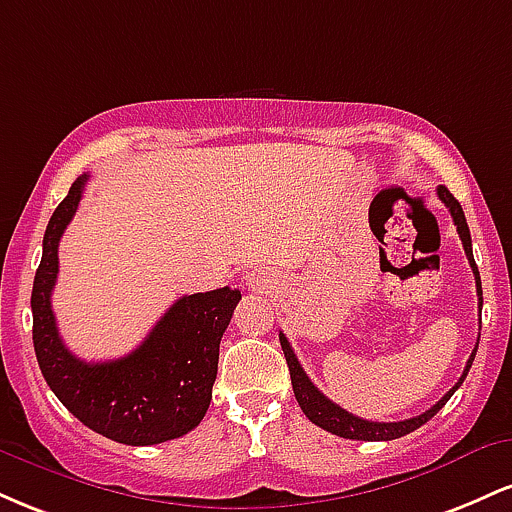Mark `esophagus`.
<instances>
[{"instance_id":"1","label":"esophagus","mask_w":512,"mask_h":512,"mask_svg":"<svg viewBox=\"0 0 512 512\" xmlns=\"http://www.w3.org/2000/svg\"><path fill=\"white\" fill-rule=\"evenodd\" d=\"M248 286H250V289L264 291V289H269V281L264 279V276H262L260 272H255V274L248 276Z\"/></svg>"}]
</instances>
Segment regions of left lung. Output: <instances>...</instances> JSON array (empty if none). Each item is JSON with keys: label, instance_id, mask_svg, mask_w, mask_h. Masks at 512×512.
<instances>
[{"label": "left lung", "instance_id": "obj_1", "mask_svg": "<svg viewBox=\"0 0 512 512\" xmlns=\"http://www.w3.org/2000/svg\"><path fill=\"white\" fill-rule=\"evenodd\" d=\"M438 197L443 199L445 207L450 209L452 221H455L457 233H460L464 255H467L469 267H472V272H474V281H477L479 313H481V305H484V298H481V279H479L477 262H474V255H472V236H469L467 219H464V211H462V207H460V202H457V199L450 195L448 187L438 185ZM279 342H281V349H284L286 363H289L293 395H296V399H298V407L303 409V414L308 416V419L313 421L315 426L325 428V431L334 433V436L349 438V440H395V438L407 436V433H411V431H416V428L424 426L426 421H431L433 416H436L438 411L445 407V402H448V399H450L452 395H455L457 387H460V385L464 383V378H467L469 368H472L474 356H477V346H479V344L474 346L472 356H469L467 366H464L462 378L457 380L455 387H452L448 395L440 397L438 402L433 404L431 409L424 411V414L411 416V419H404V421H390V424H385V421H366V419H361V416L349 414V411L339 407V404H334L332 399H327L325 395H322L320 390H317V387H315L313 383H310V378H308V375H305V370L301 368V363H298L296 354H293V349H291L289 339H286V334L279 332Z\"/></svg>", "mask_w": 512, "mask_h": 512}]
</instances>
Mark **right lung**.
I'll return each instance as SVG.
<instances>
[{"mask_svg":"<svg viewBox=\"0 0 512 512\" xmlns=\"http://www.w3.org/2000/svg\"><path fill=\"white\" fill-rule=\"evenodd\" d=\"M86 180V173L74 180L45 228L31 293L38 366L57 399L91 431L125 445L166 443L185 436L207 414L219 344L240 291L223 286L182 296L132 354L115 361L76 358L62 342L50 298L60 272V238L74 219Z\"/></svg>","mask_w":512,"mask_h":512,"instance_id":"add662e5","label":"right lung"}]
</instances>
